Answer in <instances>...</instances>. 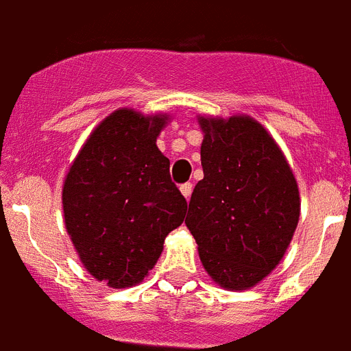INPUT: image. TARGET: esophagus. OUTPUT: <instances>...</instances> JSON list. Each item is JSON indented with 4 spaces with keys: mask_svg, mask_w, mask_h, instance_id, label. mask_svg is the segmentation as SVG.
I'll return each instance as SVG.
<instances>
[{
    "mask_svg": "<svg viewBox=\"0 0 351 351\" xmlns=\"http://www.w3.org/2000/svg\"><path fill=\"white\" fill-rule=\"evenodd\" d=\"M192 183H184V184H181V193H183L184 197H186V201H189L190 199V195H192Z\"/></svg>",
    "mask_w": 351,
    "mask_h": 351,
    "instance_id": "obj_1",
    "label": "esophagus"
}]
</instances>
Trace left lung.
<instances>
[{
	"label": "left lung",
	"instance_id": "8db88e82",
	"mask_svg": "<svg viewBox=\"0 0 351 351\" xmlns=\"http://www.w3.org/2000/svg\"><path fill=\"white\" fill-rule=\"evenodd\" d=\"M197 119L204 178L184 223L212 281L248 290L287 254L301 214L299 186L276 139L254 117Z\"/></svg>",
	"mask_w": 351,
	"mask_h": 351
}]
</instances>
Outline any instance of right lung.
<instances>
[{"mask_svg":"<svg viewBox=\"0 0 351 351\" xmlns=\"http://www.w3.org/2000/svg\"><path fill=\"white\" fill-rule=\"evenodd\" d=\"M168 121L162 112L117 108L90 132L64 178V228L85 270L110 288L141 282L186 215L156 145Z\"/></svg>","mask_w":351,"mask_h":351,"instance_id":"add662e5","label":"right lung"}]
</instances>
